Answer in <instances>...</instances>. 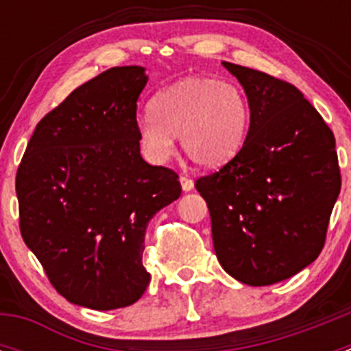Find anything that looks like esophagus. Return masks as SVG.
Returning a JSON list of instances; mask_svg holds the SVG:
<instances>
[{
    "label": "esophagus",
    "mask_w": 351,
    "mask_h": 351,
    "mask_svg": "<svg viewBox=\"0 0 351 351\" xmlns=\"http://www.w3.org/2000/svg\"><path fill=\"white\" fill-rule=\"evenodd\" d=\"M179 181H181V188H182V191H191L193 190V179H190L188 178V176H181V178H179Z\"/></svg>",
    "instance_id": "1"
}]
</instances>
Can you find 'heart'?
I'll list each match as a JSON object with an SVG mask.
<instances>
[{"label": "heart", "instance_id": "b5f03b06", "mask_svg": "<svg viewBox=\"0 0 351 351\" xmlns=\"http://www.w3.org/2000/svg\"><path fill=\"white\" fill-rule=\"evenodd\" d=\"M250 126L244 93L228 80L186 77L170 84L151 101V112L138 119L142 153L153 163H165L176 137L197 165L219 167L243 147Z\"/></svg>", "mask_w": 351, "mask_h": 351}]
</instances>
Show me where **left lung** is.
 <instances>
[{
  "label": "left lung",
  "instance_id": "8db88e82",
  "mask_svg": "<svg viewBox=\"0 0 351 351\" xmlns=\"http://www.w3.org/2000/svg\"><path fill=\"white\" fill-rule=\"evenodd\" d=\"M250 105L243 147L195 188L210 213L221 267L250 287L288 280L324 250L341 190L336 138L302 93L223 61Z\"/></svg>",
  "mask_w": 351,
  "mask_h": 351
}]
</instances>
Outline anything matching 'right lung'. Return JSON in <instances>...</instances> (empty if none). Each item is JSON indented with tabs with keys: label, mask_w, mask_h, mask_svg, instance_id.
Masks as SVG:
<instances>
[{
	"label": "right lung",
	"mask_w": 351,
	"mask_h": 351,
	"mask_svg": "<svg viewBox=\"0 0 351 351\" xmlns=\"http://www.w3.org/2000/svg\"><path fill=\"white\" fill-rule=\"evenodd\" d=\"M145 68L82 84L36 125L19 165V226L52 287L98 311L137 302L149 219L181 197L179 176L141 156L137 100Z\"/></svg>",
	"instance_id": "add662e5"
}]
</instances>
